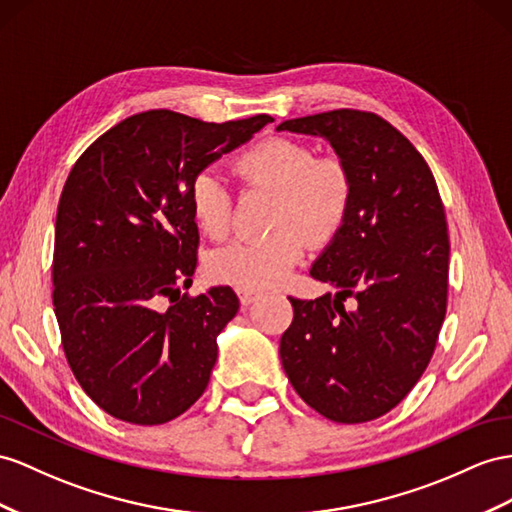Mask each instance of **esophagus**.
I'll use <instances>...</instances> for the list:
<instances>
[{
  "label": "esophagus",
  "mask_w": 512,
  "mask_h": 512,
  "mask_svg": "<svg viewBox=\"0 0 512 512\" xmlns=\"http://www.w3.org/2000/svg\"><path fill=\"white\" fill-rule=\"evenodd\" d=\"M238 296H240V303L242 305H251V303H255V300L259 298V294L251 292V290H238Z\"/></svg>",
  "instance_id": "1"
}]
</instances>
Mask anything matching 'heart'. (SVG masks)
Listing matches in <instances>:
<instances>
[{"mask_svg": "<svg viewBox=\"0 0 512 512\" xmlns=\"http://www.w3.org/2000/svg\"><path fill=\"white\" fill-rule=\"evenodd\" d=\"M238 175L264 183L279 194L268 238H240L209 257L207 270L218 283L240 290H268L279 285L305 257L313 242H329L344 227L355 181L339 155H316L307 142L270 136L235 157ZM192 218L212 240L227 238L233 205L227 183L212 168L194 175L188 188Z\"/></svg>", "mask_w": 512, "mask_h": 512, "instance_id": "b5f03b06", "label": "heart"}]
</instances>
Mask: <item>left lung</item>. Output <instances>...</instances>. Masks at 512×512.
Returning <instances> with one entry per match:
<instances>
[{"mask_svg": "<svg viewBox=\"0 0 512 512\" xmlns=\"http://www.w3.org/2000/svg\"><path fill=\"white\" fill-rule=\"evenodd\" d=\"M277 129L326 138L355 181L344 227L311 268L339 292L290 296L283 370L331 422H372L422 378L448 309L450 238L437 181L409 138L374 112L342 108Z\"/></svg>", "mask_w": 512, "mask_h": 512, "instance_id": "left-lung-1", "label": "left lung"}]
</instances>
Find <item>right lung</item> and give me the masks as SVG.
<instances>
[{
	"instance_id": "add662e5",
	"label": "right lung",
	"mask_w": 512,
	"mask_h": 512,
	"mask_svg": "<svg viewBox=\"0 0 512 512\" xmlns=\"http://www.w3.org/2000/svg\"><path fill=\"white\" fill-rule=\"evenodd\" d=\"M272 121L140 112L101 134L71 168L58 203L51 298L77 383L112 417L166 424L203 396L216 335L240 300L231 287L179 290L199 264L188 188Z\"/></svg>"
}]
</instances>
